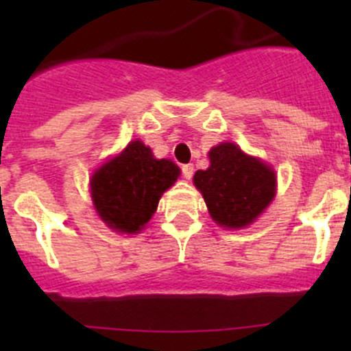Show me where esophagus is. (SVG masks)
I'll return each instance as SVG.
<instances>
[{
	"mask_svg": "<svg viewBox=\"0 0 351 351\" xmlns=\"http://www.w3.org/2000/svg\"><path fill=\"white\" fill-rule=\"evenodd\" d=\"M182 175L185 180H190L193 176V165H183L182 166Z\"/></svg>",
	"mask_w": 351,
	"mask_h": 351,
	"instance_id": "1",
	"label": "esophagus"
}]
</instances>
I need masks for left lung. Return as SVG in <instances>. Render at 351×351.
<instances>
[{
  "label": "left lung",
  "mask_w": 351,
  "mask_h": 351,
  "mask_svg": "<svg viewBox=\"0 0 351 351\" xmlns=\"http://www.w3.org/2000/svg\"><path fill=\"white\" fill-rule=\"evenodd\" d=\"M208 159L210 166L198 169L193 183L204 195L212 219L222 228L251 224L274 200V169L232 143L212 147Z\"/></svg>",
  "instance_id": "obj_1"
}]
</instances>
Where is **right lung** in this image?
Masks as SVG:
<instances>
[{
	"label": "right lung",
	"mask_w": 351,
	"mask_h": 351,
	"mask_svg": "<svg viewBox=\"0 0 351 351\" xmlns=\"http://www.w3.org/2000/svg\"><path fill=\"white\" fill-rule=\"evenodd\" d=\"M180 168L156 159L149 147L132 141L91 178V197L101 221L119 232L134 234L153 217L162 192L176 182Z\"/></svg>",
	"instance_id": "add662e5"
}]
</instances>
